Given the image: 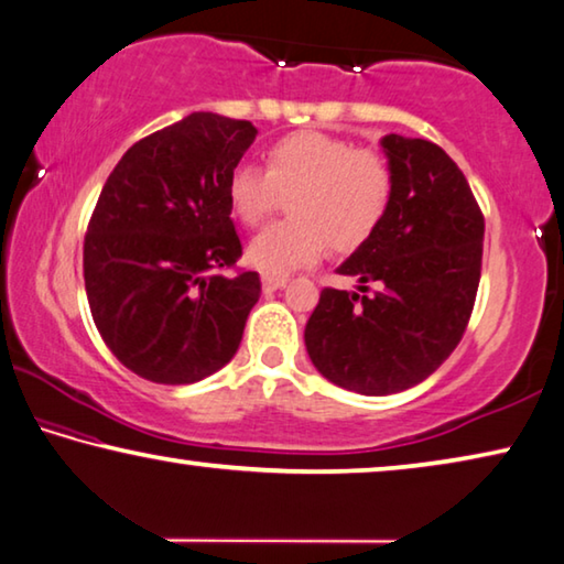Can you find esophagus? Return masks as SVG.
I'll use <instances>...</instances> for the list:
<instances>
[{
    "mask_svg": "<svg viewBox=\"0 0 564 564\" xmlns=\"http://www.w3.org/2000/svg\"><path fill=\"white\" fill-rule=\"evenodd\" d=\"M285 283H289V279H285V275H263V291L265 293L279 291V289H283Z\"/></svg>",
    "mask_w": 564,
    "mask_h": 564,
    "instance_id": "1",
    "label": "esophagus"
}]
</instances>
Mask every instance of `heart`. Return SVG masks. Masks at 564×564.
Segmentation results:
<instances>
[{
	"label": "heart",
	"mask_w": 564,
	"mask_h": 564,
	"mask_svg": "<svg viewBox=\"0 0 564 564\" xmlns=\"http://www.w3.org/2000/svg\"><path fill=\"white\" fill-rule=\"evenodd\" d=\"M265 172L235 166L228 202L235 217L258 228L289 199L291 220L258 232L248 263L265 275L314 265L332 242L349 253L372 238L394 197V172L380 151L318 131H299L265 149Z\"/></svg>",
	"instance_id": "obj_1"
}]
</instances>
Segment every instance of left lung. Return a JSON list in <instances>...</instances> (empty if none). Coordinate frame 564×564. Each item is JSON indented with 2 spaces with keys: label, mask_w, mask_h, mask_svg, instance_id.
Listing matches in <instances>:
<instances>
[{
  "label": "left lung",
  "mask_w": 564,
  "mask_h": 564,
  "mask_svg": "<svg viewBox=\"0 0 564 564\" xmlns=\"http://www.w3.org/2000/svg\"><path fill=\"white\" fill-rule=\"evenodd\" d=\"M382 149L392 207L336 268L357 275L362 293L324 289L304 332L318 372L359 394L402 392L431 377L458 347L481 281L484 215L458 164L425 139L388 133Z\"/></svg>",
  "instance_id": "obj_1"
}]
</instances>
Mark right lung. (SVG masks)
Returning <instances> with one entry per match:
<instances>
[{"mask_svg":"<svg viewBox=\"0 0 564 564\" xmlns=\"http://www.w3.org/2000/svg\"><path fill=\"white\" fill-rule=\"evenodd\" d=\"M256 133L250 121L189 113L137 141L100 189L83 242L90 314L144 380L199 382L240 347L260 279L223 275L242 256L228 176Z\"/></svg>","mask_w":564,"mask_h":564,"instance_id":"obj_1","label":"right lung"}]
</instances>
